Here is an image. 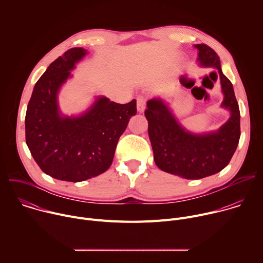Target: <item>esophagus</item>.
I'll return each instance as SVG.
<instances>
[{"mask_svg":"<svg viewBox=\"0 0 263 263\" xmlns=\"http://www.w3.org/2000/svg\"><path fill=\"white\" fill-rule=\"evenodd\" d=\"M145 109V99L142 97L137 98V111L143 112Z\"/></svg>","mask_w":263,"mask_h":263,"instance_id":"34e87169","label":"esophagus"}]
</instances>
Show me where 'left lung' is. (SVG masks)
I'll use <instances>...</instances> for the list:
<instances>
[{
	"label": "left lung",
	"instance_id": "1",
	"mask_svg": "<svg viewBox=\"0 0 263 263\" xmlns=\"http://www.w3.org/2000/svg\"><path fill=\"white\" fill-rule=\"evenodd\" d=\"M195 48L199 64L214 67L219 73L223 95L221 107L230 111L229 120L216 131L197 134L186 130L160 98L148 100L144 111L156 165L163 172L192 180L214 175L226 167L240 137L238 103L232 83L221 71L218 55L204 44L195 45Z\"/></svg>",
	"mask_w": 263,
	"mask_h": 263
}]
</instances>
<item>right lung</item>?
Listing matches in <instances>:
<instances>
[{"label":"right lung","mask_w":263,"mask_h":263,"mask_svg":"<svg viewBox=\"0 0 263 263\" xmlns=\"http://www.w3.org/2000/svg\"><path fill=\"white\" fill-rule=\"evenodd\" d=\"M87 53L72 48L53 61L36 82L26 112V143L32 157L44 173L62 181L81 182L106 172L136 115L135 99L119 104L104 96L82 115L61 114L58 92Z\"/></svg>","instance_id":"add662e5"}]
</instances>
